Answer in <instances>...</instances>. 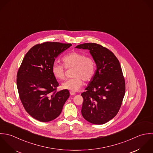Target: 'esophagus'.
<instances>
[{"label":"esophagus","instance_id":"esophagus-1","mask_svg":"<svg viewBox=\"0 0 153 153\" xmlns=\"http://www.w3.org/2000/svg\"><path fill=\"white\" fill-rule=\"evenodd\" d=\"M70 93L71 95H74V94H76V93L74 92H73V91H70Z\"/></svg>","mask_w":153,"mask_h":153}]
</instances>
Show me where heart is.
Listing matches in <instances>:
<instances>
[{"label": "heart", "mask_w": 153, "mask_h": 153, "mask_svg": "<svg viewBox=\"0 0 153 153\" xmlns=\"http://www.w3.org/2000/svg\"><path fill=\"white\" fill-rule=\"evenodd\" d=\"M64 65L55 62L51 67L54 76L58 80H64L65 77L66 68H73L71 76L73 77L65 81L62 88L71 91L79 90L86 82L91 81L95 74L96 63L91 56H86L82 53L73 51L62 58Z\"/></svg>", "instance_id": "1"}]
</instances>
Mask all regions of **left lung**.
I'll return each mask as SVG.
<instances>
[{"label":"left lung","instance_id":"8db88e82","mask_svg":"<svg viewBox=\"0 0 153 153\" xmlns=\"http://www.w3.org/2000/svg\"><path fill=\"white\" fill-rule=\"evenodd\" d=\"M76 48L88 49L97 66L93 79L81 94L82 116L93 124L105 123L118 114L125 93L120 61L111 51L98 44L84 43Z\"/></svg>","mask_w":153,"mask_h":153}]
</instances>
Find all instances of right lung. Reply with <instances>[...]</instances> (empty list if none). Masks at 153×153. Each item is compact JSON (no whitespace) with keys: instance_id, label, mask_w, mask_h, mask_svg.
Instances as JSON below:
<instances>
[{"instance_id":"1","label":"right lung","mask_w":153,"mask_h":153,"mask_svg":"<svg viewBox=\"0 0 153 153\" xmlns=\"http://www.w3.org/2000/svg\"><path fill=\"white\" fill-rule=\"evenodd\" d=\"M71 44L47 41L33 46L25 54L17 73L19 98L34 119L49 122L58 117L70 96L67 89L57 92L59 83L51 67L56 58Z\"/></svg>"}]
</instances>
